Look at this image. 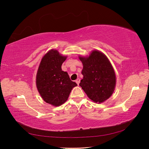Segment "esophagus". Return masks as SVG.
<instances>
[{
	"label": "esophagus",
	"mask_w": 149,
	"mask_h": 149,
	"mask_svg": "<svg viewBox=\"0 0 149 149\" xmlns=\"http://www.w3.org/2000/svg\"><path fill=\"white\" fill-rule=\"evenodd\" d=\"M76 83L79 85V83H80V79H79V78H78L77 79H76Z\"/></svg>",
	"instance_id": "obj_1"
}]
</instances>
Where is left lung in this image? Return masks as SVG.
<instances>
[{
  "mask_svg": "<svg viewBox=\"0 0 149 149\" xmlns=\"http://www.w3.org/2000/svg\"><path fill=\"white\" fill-rule=\"evenodd\" d=\"M79 58L83 65V78L79 86L94 102L105 101L113 93L116 83L115 72L109 60L98 50L93 51L88 57Z\"/></svg>",
  "mask_w": 149,
  "mask_h": 149,
  "instance_id": "left-lung-1",
  "label": "left lung"
}]
</instances>
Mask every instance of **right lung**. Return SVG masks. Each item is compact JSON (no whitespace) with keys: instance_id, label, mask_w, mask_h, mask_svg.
Here are the masks:
<instances>
[{"instance_id":"obj_1","label":"right lung","mask_w":149,"mask_h":149,"mask_svg":"<svg viewBox=\"0 0 149 149\" xmlns=\"http://www.w3.org/2000/svg\"><path fill=\"white\" fill-rule=\"evenodd\" d=\"M66 59L56 49H51L44 55L36 76V84L43 100L54 106H60L69 97L77 84L70 79L61 65Z\"/></svg>"}]
</instances>
